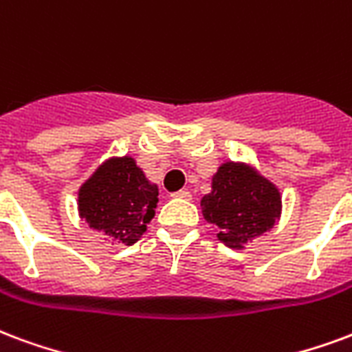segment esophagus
I'll return each mask as SVG.
<instances>
[{
	"label": "esophagus",
	"instance_id": "obj_1",
	"mask_svg": "<svg viewBox=\"0 0 352 352\" xmlns=\"http://www.w3.org/2000/svg\"><path fill=\"white\" fill-rule=\"evenodd\" d=\"M173 197H179V199H186V201H188V199H192V194H190L188 190H179V192L173 194Z\"/></svg>",
	"mask_w": 352,
	"mask_h": 352
}]
</instances>
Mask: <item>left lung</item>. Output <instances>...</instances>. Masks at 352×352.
<instances>
[{
	"mask_svg": "<svg viewBox=\"0 0 352 352\" xmlns=\"http://www.w3.org/2000/svg\"><path fill=\"white\" fill-rule=\"evenodd\" d=\"M205 220L220 229L218 239L241 250L274 226L282 197L274 184L244 164H223L212 177V192L201 199Z\"/></svg>",
	"mask_w": 352,
	"mask_h": 352,
	"instance_id": "left-lung-1",
	"label": "left lung"
}]
</instances>
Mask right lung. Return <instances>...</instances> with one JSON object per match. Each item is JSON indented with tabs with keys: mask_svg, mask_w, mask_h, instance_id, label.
<instances>
[{
	"mask_svg": "<svg viewBox=\"0 0 352 352\" xmlns=\"http://www.w3.org/2000/svg\"><path fill=\"white\" fill-rule=\"evenodd\" d=\"M156 203V184L145 179L130 156L106 160L78 194L80 216L89 228L126 246L145 233Z\"/></svg>",
	"mask_w": 352,
	"mask_h": 352,
	"instance_id": "obj_1",
	"label": "right lung"
}]
</instances>
